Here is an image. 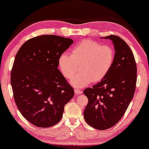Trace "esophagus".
I'll return each mask as SVG.
<instances>
[{
	"instance_id": "obj_1",
	"label": "esophagus",
	"mask_w": 149,
	"mask_h": 149,
	"mask_svg": "<svg viewBox=\"0 0 149 149\" xmlns=\"http://www.w3.org/2000/svg\"><path fill=\"white\" fill-rule=\"evenodd\" d=\"M74 92L75 93V95H79V94H81L82 93V91L80 90H78V89H75L74 90Z\"/></svg>"
}]
</instances>
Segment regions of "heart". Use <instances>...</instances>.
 Instances as JSON below:
<instances>
[{"label":"heart","instance_id":"heart-1","mask_svg":"<svg viewBox=\"0 0 149 149\" xmlns=\"http://www.w3.org/2000/svg\"><path fill=\"white\" fill-rule=\"evenodd\" d=\"M115 52L112 47L102 45L90 40H84L71 50V56L63 53L59 56L58 65L64 76L71 79L75 88H83L102 81L113 65Z\"/></svg>","mask_w":149,"mask_h":149}]
</instances>
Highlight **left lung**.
Segmentation results:
<instances>
[{
  "instance_id": "obj_1",
  "label": "left lung",
  "mask_w": 149,
  "mask_h": 149,
  "mask_svg": "<svg viewBox=\"0 0 149 149\" xmlns=\"http://www.w3.org/2000/svg\"><path fill=\"white\" fill-rule=\"evenodd\" d=\"M104 38L112 41L115 61L102 81L83 91L88 99L84 120L99 130L113 127L122 118L133 98L137 80L136 64L130 47L115 35Z\"/></svg>"
}]
</instances>
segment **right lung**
I'll return each instance as SVG.
<instances>
[{
    "mask_svg": "<svg viewBox=\"0 0 149 149\" xmlns=\"http://www.w3.org/2000/svg\"><path fill=\"white\" fill-rule=\"evenodd\" d=\"M74 43L56 35L33 38L15 56L11 84L18 109L39 127H49L62 118L74 91L58 68L59 56Z\"/></svg>",
    "mask_w": 149,
    "mask_h": 149,
    "instance_id": "1",
    "label": "right lung"
}]
</instances>
